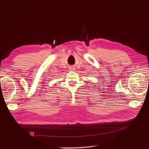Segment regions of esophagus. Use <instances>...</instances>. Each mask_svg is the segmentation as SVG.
Listing matches in <instances>:
<instances>
[{
	"instance_id": "1",
	"label": "esophagus",
	"mask_w": 149,
	"mask_h": 149,
	"mask_svg": "<svg viewBox=\"0 0 149 149\" xmlns=\"http://www.w3.org/2000/svg\"><path fill=\"white\" fill-rule=\"evenodd\" d=\"M70 69H71V70H73V69H74V68H73V67H71Z\"/></svg>"
}]
</instances>
